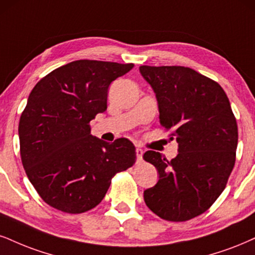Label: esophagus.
<instances>
[{
  "mask_svg": "<svg viewBox=\"0 0 255 255\" xmlns=\"http://www.w3.org/2000/svg\"><path fill=\"white\" fill-rule=\"evenodd\" d=\"M136 156H137V161H142L143 158V150L140 147H137L136 149Z\"/></svg>",
  "mask_w": 255,
  "mask_h": 255,
  "instance_id": "esophagus-1",
  "label": "esophagus"
}]
</instances>
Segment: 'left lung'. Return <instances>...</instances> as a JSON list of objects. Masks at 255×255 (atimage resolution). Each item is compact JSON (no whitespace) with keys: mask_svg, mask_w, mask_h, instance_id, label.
<instances>
[{"mask_svg":"<svg viewBox=\"0 0 255 255\" xmlns=\"http://www.w3.org/2000/svg\"><path fill=\"white\" fill-rule=\"evenodd\" d=\"M139 72L156 94L159 123L178 143L171 161L144 153L159 174L144 201L163 220L187 221L208 210L226 188L235 164L237 119L224 89L199 72L183 66H140Z\"/></svg>","mask_w":255,"mask_h":255,"instance_id":"obj_1","label":"left lung"}]
</instances>
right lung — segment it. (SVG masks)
<instances>
[{"mask_svg":"<svg viewBox=\"0 0 255 255\" xmlns=\"http://www.w3.org/2000/svg\"><path fill=\"white\" fill-rule=\"evenodd\" d=\"M133 64L77 60L43 77L18 123L21 161L30 183L53 208L80 214L105 196L112 177L136 162L127 138L106 143L90 122L108 109L110 84Z\"/></svg>","mask_w":255,"mask_h":255,"instance_id":"obj_1","label":"right lung"}]
</instances>
